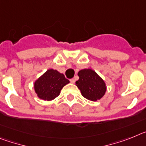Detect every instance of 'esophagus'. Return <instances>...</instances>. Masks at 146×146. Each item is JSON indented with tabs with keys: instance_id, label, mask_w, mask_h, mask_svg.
<instances>
[{
	"instance_id": "obj_1",
	"label": "esophagus",
	"mask_w": 146,
	"mask_h": 146,
	"mask_svg": "<svg viewBox=\"0 0 146 146\" xmlns=\"http://www.w3.org/2000/svg\"><path fill=\"white\" fill-rule=\"evenodd\" d=\"M70 81V82H71L72 84H74L75 82H76V79H75V78H71Z\"/></svg>"
}]
</instances>
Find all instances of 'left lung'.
I'll return each instance as SVG.
<instances>
[{
	"label": "left lung",
	"mask_w": 146,
	"mask_h": 146,
	"mask_svg": "<svg viewBox=\"0 0 146 146\" xmlns=\"http://www.w3.org/2000/svg\"><path fill=\"white\" fill-rule=\"evenodd\" d=\"M79 79L76 84L84 97L92 101L100 100L106 91L104 81L92 69L81 70L78 73Z\"/></svg>",
	"instance_id": "8db88e82"
}]
</instances>
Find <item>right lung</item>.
Masks as SVG:
<instances>
[{
    "label": "right lung",
    "mask_w": 146,
    "mask_h": 146,
    "mask_svg": "<svg viewBox=\"0 0 146 146\" xmlns=\"http://www.w3.org/2000/svg\"><path fill=\"white\" fill-rule=\"evenodd\" d=\"M70 81L56 70L49 69L35 82V90L40 99L51 101L59 96L60 91Z\"/></svg>",
    "instance_id": "add662e5"
}]
</instances>
